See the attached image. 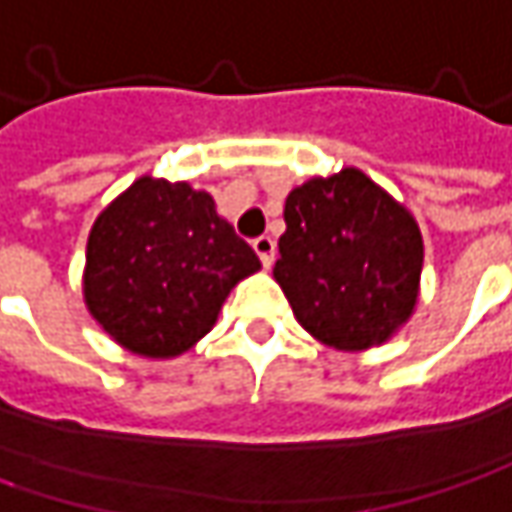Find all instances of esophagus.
Instances as JSON below:
<instances>
[{
	"label": "esophagus",
	"mask_w": 512,
	"mask_h": 512,
	"mask_svg": "<svg viewBox=\"0 0 512 512\" xmlns=\"http://www.w3.org/2000/svg\"><path fill=\"white\" fill-rule=\"evenodd\" d=\"M253 250H256V256L262 259V265L270 268L273 265V256H276V242L270 239V236H259L256 242H253Z\"/></svg>",
	"instance_id": "1"
}]
</instances>
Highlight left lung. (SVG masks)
Segmentation results:
<instances>
[{
  "mask_svg": "<svg viewBox=\"0 0 512 512\" xmlns=\"http://www.w3.org/2000/svg\"><path fill=\"white\" fill-rule=\"evenodd\" d=\"M421 270L418 221L363 169L288 192L273 279L322 345L366 351L392 340L418 308Z\"/></svg>",
  "mask_w": 512,
  "mask_h": 512,
  "instance_id": "8db88e82",
  "label": "left lung"
}]
</instances>
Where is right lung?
Segmentation results:
<instances>
[{
  "label": "right lung",
  "instance_id": "add662e5",
  "mask_svg": "<svg viewBox=\"0 0 512 512\" xmlns=\"http://www.w3.org/2000/svg\"><path fill=\"white\" fill-rule=\"evenodd\" d=\"M256 270L259 256L210 192L141 175L91 224L83 302L129 354L172 360L213 331L224 299Z\"/></svg>",
  "mask_w": 512,
  "mask_h": 512
}]
</instances>
